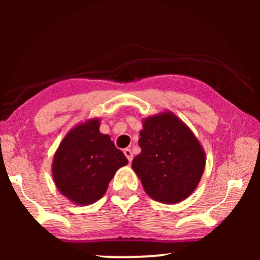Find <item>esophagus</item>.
<instances>
[{
    "label": "esophagus",
    "mask_w": 260,
    "mask_h": 260,
    "mask_svg": "<svg viewBox=\"0 0 260 260\" xmlns=\"http://www.w3.org/2000/svg\"><path fill=\"white\" fill-rule=\"evenodd\" d=\"M124 153H125V156H126L127 159H128V161L131 162L132 159H133V152H132L131 149H125Z\"/></svg>",
    "instance_id": "esophagus-1"
}]
</instances>
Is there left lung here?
Wrapping results in <instances>:
<instances>
[{
  "label": "left lung",
  "mask_w": 260,
  "mask_h": 260,
  "mask_svg": "<svg viewBox=\"0 0 260 260\" xmlns=\"http://www.w3.org/2000/svg\"><path fill=\"white\" fill-rule=\"evenodd\" d=\"M141 152L132 169L144 191L162 204H175L195 190L205 169V151L192 131L173 112L144 118Z\"/></svg>",
  "instance_id": "1"
}]
</instances>
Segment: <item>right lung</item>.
Wrapping results in <instances>:
<instances>
[{
	"instance_id": "1",
	"label": "right lung",
	"mask_w": 260,
	"mask_h": 260,
	"mask_svg": "<svg viewBox=\"0 0 260 260\" xmlns=\"http://www.w3.org/2000/svg\"><path fill=\"white\" fill-rule=\"evenodd\" d=\"M100 118L79 122L61 140L51 165L61 195L81 206L102 199L109 183L128 160L108 134L100 132Z\"/></svg>"
}]
</instances>
